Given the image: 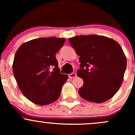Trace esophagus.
<instances>
[{
	"mask_svg": "<svg viewBox=\"0 0 135 135\" xmlns=\"http://www.w3.org/2000/svg\"><path fill=\"white\" fill-rule=\"evenodd\" d=\"M69 78H74L76 77V73H71V74H69Z\"/></svg>",
	"mask_w": 135,
	"mask_h": 135,
	"instance_id": "1",
	"label": "esophagus"
}]
</instances>
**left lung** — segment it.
I'll return each mask as SVG.
<instances>
[{"label": "left lung", "instance_id": "obj_1", "mask_svg": "<svg viewBox=\"0 0 135 135\" xmlns=\"http://www.w3.org/2000/svg\"><path fill=\"white\" fill-rule=\"evenodd\" d=\"M69 40L81 62L77 71L84 80L78 91L80 97L96 103L109 100L122 85L127 67L120 45L110 38L95 35H80Z\"/></svg>", "mask_w": 135, "mask_h": 135}]
</instances>
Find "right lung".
<instances>
[{"label": "right lung", "instance_id": "obj_1", "mask_svg": "<svg viewBox=\"0 0 135 135\" xmlns=\"http://www.w3.org/2000/svg\"><path fill=\"white\" fill-rule=\"evenodd\" d=\"M65 42L57 37L40 38L22 44L12 69L19 88L30 101L46 105L59 99L68 76L60 73L55 54Z\"/></svg>", "mask_w": 135, "mask_h": 135}]
</instances>
